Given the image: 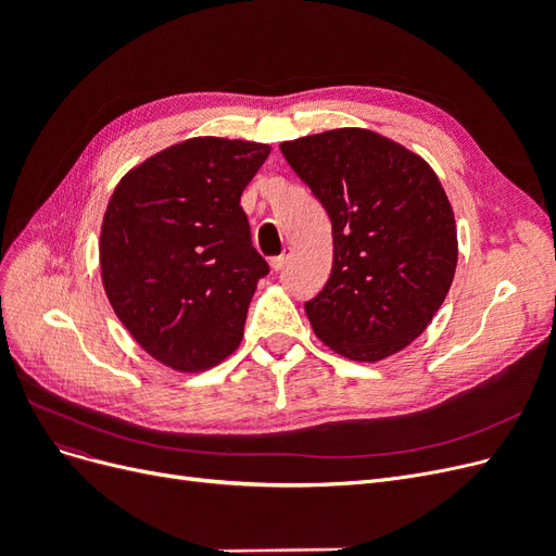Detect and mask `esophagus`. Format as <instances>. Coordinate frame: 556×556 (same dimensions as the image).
Listing matches in <instances>:
<instances>
[{"instance_id": "obj_1", "label": "esophagus", "mask_w": 556, "mask_h": 556, "mask_svg": "<svg viewBox=\"0 0 556 556\" xmlns=\"http://www.w3.org/2000/svg\"><path fill=\"white\" fill-rule=\"evenodd\" d=\"M288 260H290V250H282L280 255L271 257V268H274V271H280V268L288 264Z\"/></svg>"}]
</instances>
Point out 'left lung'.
I'll return each instance as SVG.
<instances>
[{"instance_id": "1", "label": "left lung", "mask_w": 556, "mask_h": 556, "mask_svg": "<svg viewBox=\"0 0 556 556\" xmlns=\"http://www.w3.org/2000/svg\"><path fill=\"white\" fill-rule=\"evenodd\" d=\"M280 150L331 220V276L306 301L313 331L348 359L394 355L427 329L457 268V227L439 176L408 148L359 127Z\"/></svg>"}]
</instances>
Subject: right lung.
I'll use <instances>...</instances> for the list:
<instances>
[{"label": "right lung", "instance_id": "obj_1", "mask_svg": "<svg viewBox=\"0 0 556 556\" xmlns=\"http://www.w3.org/2000/svg\"><path fill=\"white\" fill-rule=\"evenodd\" d=\"M266 143L197 137L131 169L104 213L99 262L115 315L148 355L204 371L239 348L268 264L250 241L245 185Z\"/></svg>", "mask_w": 556, "mask_h": 556}]
</instances>
